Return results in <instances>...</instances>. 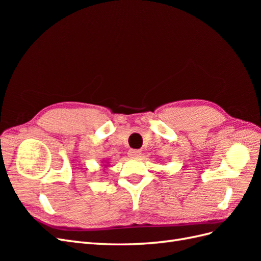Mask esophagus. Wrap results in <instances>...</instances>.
Segmentation results:
<instances>
[{
  "mask_svg": "<svg viewBox=\"0 0 261 261\" xmlns=\"http://www.w3.org/2000/svg\"><path fill=\"white\" fill-rule=\"evenodd\" d=\"M140 151L139 150H135V149H132V150H129L128 151V156H130V158H138L139 155H140Z\"/></svg>",
  "mask_w": 261,
  "mask_h": 261,
  "instance_id": "obj_1",
  "label": "esophagus"
}]
</instances>
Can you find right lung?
I'll use <instances>...</instances> for the list:
<instances>
[{
	"mask_svg": "<svg viewBox=\"0 0 261 261\" xmlns=\"http://www.w3.org/2000/svg\"><path fill=\"white\" fill-rule=\"evenodd\" d=\"M105 167H107V165H105Z\"/></svg>",
	"mask_w": 261,
	"mask_h": 261,
	"instance_id": "1",
	"label": "right lung"
}]
</instances>
